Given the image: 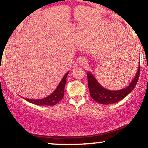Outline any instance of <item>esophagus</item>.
Masks as SVG:
<instances>
[{
  "instance_id": "34e87169",
  "label": "esophagus",
  "mask_w": 148,
  "mask_h": 148,
  "mask_svg": "<svg viewBox=\"0 0 148 148\" xmlns=\"http://www.w3.org/2000/svg\"><path fill=\"white\" fill-rule=\"evenodd\" d=\"M79 63H80V64H81V65L84 66V65H86V64H87V61H86V60H85L84 58H81V59H80Z\"/></svg>"
}]
</instances>
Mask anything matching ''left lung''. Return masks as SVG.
Here are the masks:
<instances>
[{
    "label": "left lung",
    "mask_w": 148,
    "mask_h": 148,
    "mask_svg": "<svg viewBox=\"0 0 148 148\" xmlns=\"http://www.w3.org/2000/svg\"><path fill=\"white\" fill-rule=\"evenodd\" d=\"M140 74V64H138V71L134 76L130 84L127 88L120 90H110L106 89L97 82V79L90 72L87 73L88 88L90 90V95L97 102L101 104H111L120 101L126 97L127 95L134 90L136 85Z\"/></svg>",
    "instance_id": "left-lung-1"
}]
</instances>
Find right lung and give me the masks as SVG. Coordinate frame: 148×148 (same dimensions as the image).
I'll use <instances>...</instances> for the list:
<instances>
[{"instance_id": "add662e5", "label": "right lung", "mask_w": 148, "mask_h": 148, "mask_svg": "<svg viewBox=\"0 0 148 148\" xmlns=\"http://www.w3.org/2000/svg\"><path fill=\"white\" fill-rule=\"evenodd\" d=\"M68 73L69 72L66 73L65 75L63 76L60 82L59 83V85L58 86L56 89L50 95L40 99H26V98H24V99L30 103L36 105H40V106H53V105L56 104L58 101H60L62 99L64 96V89L66 84V79H67Z\"/></svg>"}]
</instances>
